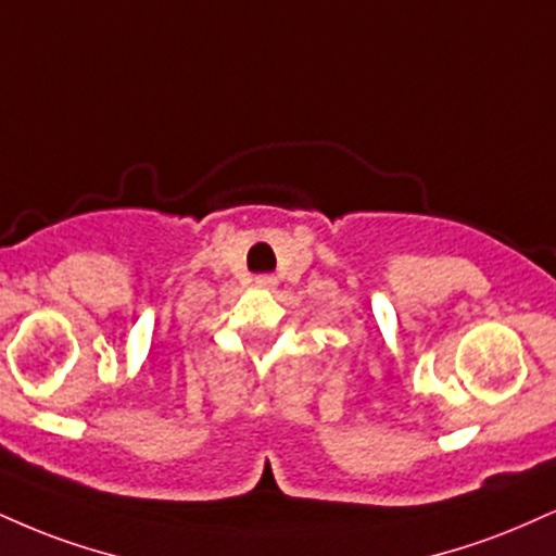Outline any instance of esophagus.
Returning a JSON list of instances; mask_svg holds the SVG:
<instances>
[{
	"label": "esophagus",
	"mask_w": 556,
	"mask_h": 556,
	"mask_svg": "<svg viewBox=\"0 0 556 556\" xmlns=\"http://www.w3.org/2000/svg\"><path fill=\"white\" fill-rule=\"evenodd\" d=\"M256 285L258 287H266V290H271V287L277 285V279L269 277V274H261V277H256Z\"/></svg>",
	"instance_id": "obj_1"
}]
</instances>
